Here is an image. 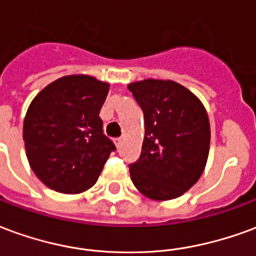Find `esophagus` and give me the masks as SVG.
<instances>
[{
  "mask_svg": "<svg viewBox=\"0 0 256 256\" xmlns=\"http://www.w3.org/2000/svg\"><path fill=\"white\" fill-rule=\"evenodd\" d=\"M115 145H116V148L119 150L120 146H122V138H116L115 140Z\"/></svg>",
  "mask_w": 256,
  "mask_h": 256,
  "instance_id": "1",
  "label": "esophagus"
}]
</instances>
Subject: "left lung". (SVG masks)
<instances>
[{"instance_id":"1","label":"left lung","mask_w":256,"mask_h":256,"mask_svg":"<svg viewBox=\"0 0 256 256\" xmlns=\"http://www.w3.org/2000/svg\"><path fill=\"white\" fill-rule=\"evenodd\" d=\"M144 112L141 156L130 164L134 186L158 202L182 196L202 177L208 159L210 120L203 102L174 80L128 84Z\"/></svg>"}]
</instances>
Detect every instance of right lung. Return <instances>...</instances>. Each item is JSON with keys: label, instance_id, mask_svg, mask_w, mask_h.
Masks as SVG:
<instances>
[{"label": "right lung", "instance_id": "add662e5", "mask_svg": "<svg viewBox=\"0 0 256 256\" xmlns=\"http://www.w3.org/2000/svg\"><path fill=\"white\" fill-rule=\"evenodd\" d=\"M110 84L90 75L56 79L31 101L23 123L26 155L36 177L56 192L90 189L115 150L98 116Z\"/></svg>", "mask_w": 256, "mask_h": 256}]
</instances>
